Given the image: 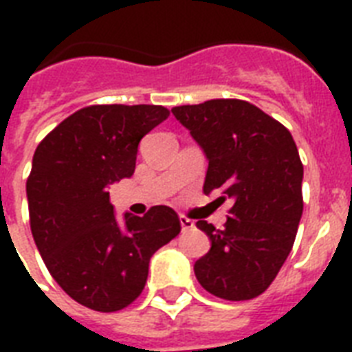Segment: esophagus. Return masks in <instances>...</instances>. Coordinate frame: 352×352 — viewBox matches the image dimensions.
<instances>
[{"label":"esophagus","mask_w":352,"mask_h":352,"mask_svg":"<svg viewBox=\"0 0 352 352\" xmlns=\"http://www.w3.org/2000/svg\"><path fill=\"white\" fill-rule=\"evenodd\" d=\"M179 221H181V226L184 232L193 230V228H195V221L188 219V217H184V215H181V217H179Z\"/></svg>","instance_id":"34e87169"}]
</instances>
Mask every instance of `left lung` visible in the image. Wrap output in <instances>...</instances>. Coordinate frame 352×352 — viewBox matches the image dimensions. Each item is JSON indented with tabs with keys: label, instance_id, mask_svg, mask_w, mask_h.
<instances>
[{
	"label": "left lung",
	"instance_id": "obj_1",
	"mask_svg": "<svg viewBox=\"0 0 352 352\" xmlns=\"http://www.w3.org/2000/svg\"><path fill=\"white\" fill-rule=\"evenodd\" d=\"M171 113L208 159L203 192L234 201L223 230L197 221L212 246L193 265L195 278L223 300L257 298L289 257L303 214V164L294 138L259 107L235 98Z\"/></svg>",
	"mask_w": 352,
	"mask_h": 352
}]
</instances>
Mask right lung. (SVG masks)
Segmentation results:
<instances>
[{"mask_svg":"<svg viewBox=\"0 0 352 352\" xmlns=\"http://www.w3.org/2000/svg\"><path fill=\"white\" fill-rule=\"evenodd\" d=\"M168 117L162 106H89L36 148L27 179L30 230L47 270L80 305L115 312L133 303L151 256L181 232L170 206L117 219L107 192L133 175L138 142Z\"/></svg>","mask_w":352,"mask_h":352,"instance_id":"right-lung-1","label":"right lung"}]
</instances>
